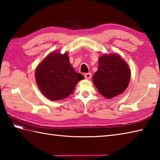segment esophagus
Wrapping results in <instances>:
<instances>
[{
	"mask_svg": "<svg viewBox=\"0 0 160 160\" xmlns=\"http://www.w3.org/2000/svg\"><path fill=\"white\" fill-rule=\"evenodd\" d=\"M91 78V73H87L84 74V78L87 80H89Z\"/></svg>",
	"mask_w": 160,
	"mask_h": 160,
	"instance_id": "1",
	"label": "esophagus"
}]
</instances>
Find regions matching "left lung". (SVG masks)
I'll list each match as a JSON object with an SVG mask.
<instances>
[{
    "label": "left lung",
    "mask_w": 160,
    "mask_h": 160,
    "mask_svg": "<svg viewBox=\"0 0 160 160\" xmlns=\"http://www.w3.org/2000/svg\"><path fill=\"white\" fill-rule=\"evenodd\" d=\"M130 79V68L119 54H103L98 58V69L93 75V82L104 98L111 99L122 94Z\"/></svg>",
    "instance_id": "1"
}]
</instances>
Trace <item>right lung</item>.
Segmentation results:
<instances>
[{
    "label": "right lung",
    "instance_id": "obj_1",
    "mask_svg": "<svg viewBox=\"0 0 160 160\" xmlns=\"http://www.w3.org/2000/svg\"><path fill=\"white\" fill-rule=\"evenodd\" d=\"M35 77L41 93L53 101L65 99L84 79L71 66L68 53L62 54L58 51L49 53L37 66Z\"/></svg>",
    "mask_w": 160,
    "mask_h": 160
}]
</instances>
